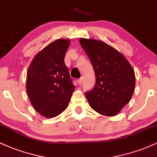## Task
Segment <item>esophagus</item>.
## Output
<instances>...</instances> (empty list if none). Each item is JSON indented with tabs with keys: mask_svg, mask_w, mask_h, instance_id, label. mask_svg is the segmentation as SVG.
I'll list each match as a JSON object with an SVG mask.
<instances>
[{
	"mask_svg": "<svg viewBox=\"0 0 157 157\" xmlns=\"http://www.w3.org/2000/svg\"><path fill=\"white\" fill-rule=\"evenodd\" d=\"M77 83H78L79 85H81V84H82V78L78 79V80H77Z\"/></svg>",
	"mask_w": 157,
	"mask_h": 157,
	"instance_id": "obj_1",
	"label": "esophagus"
}]
</instances>
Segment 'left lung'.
I'll return each mask as SVG.
<instances>
[{
  "instance_id": "8db88e82",
  "label": "left lung",
  "mask_w": 157,
  "mask_h": 157,
  "mask_svg": "<svg viewBox=\"0 0 157 157\" xmlns=\"http://www.w3.org/2000/svg\"><path fill=\"white\" fill-rule=\"evenodd\" d=\"M89 57L96 82L86 97L97 112L113 116L128 103L135 87V74L126 58L112 46L93 39H80Z\"/></svg>"
}]
</instances>
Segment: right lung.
I'll return each mask as SVG.
<instances>
[{
  "label": "right lung",
  "instance_id": "1",
  "mask_svg": "<svg viewBox=\"0 0 157 157\" xmlns=\"http://www.w3.org/2000/svg\"><path fill=\"white\" fill-rule=\"evenodd\" d=\"M70 40L60 39L46 46L32 60L26 75V91L32 106L45 117H55L67 108L75 86L64 63Z\"/></svg>",
  "mask_w": 157,
  "mask_h": 157
}]
</instances>
